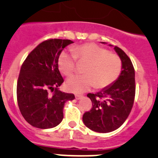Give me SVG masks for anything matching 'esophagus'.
Masks as SVG:
<instances>
[{"label":"esophagus","mask_w":158,"mask_h":158,"mask_svg":"<svg viewBox=\"0 0 158 158\" xmlns=\"http://www.w3.org/2000/svg\"><path fill=\"white\" fill-rule=\"evenodd\" d=\"M82 98V95H76V99H80V98Z\"/></svg>","instance_id":"1"}]
</instances>
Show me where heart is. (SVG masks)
I'll return each mask as SVG.
<instances>
[{
  "mask_svg": "<svg viewBox=\"0 0 158 158\" xmlns=\"http://www.w3.org/2000/svg\"><path fill=\"white\" fill-rule=\"evenodd\" d=\"M73 53L63 52L58 59L60 71L66 76L75 73L79 63H85L83 75L69 78L66 82L70 92L82 93L95 85L104 89L114 83L120 76L122 63L120 57L95 44H85L72 49Z\"/></svg>",
  "mask_w": 158,
  "mask_h": 158,
  "instance_id": "1",
  "label": "heart"
}]
</instances>
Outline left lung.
Here are the masks:
<instances>
[{"mask_svg":"<svg viewBox=\"0 0 158 158\" xmlns=\"http://www.w3.org/2000/svg\"><path fill=\"white\" fill-rule=\"evenodd\" d=\"M114 49L122 60L120 76L109 86L97 93L87 95L92 101V107L90 111L84 113L82 117L87 128L99 133H108L118 128L128 117L135 101V75L133 65L122 49L114 47Z\"/></svg>","mask_w":158,"mask_h":158,"instance_id":"1","label":"left lung"}]
</instances>
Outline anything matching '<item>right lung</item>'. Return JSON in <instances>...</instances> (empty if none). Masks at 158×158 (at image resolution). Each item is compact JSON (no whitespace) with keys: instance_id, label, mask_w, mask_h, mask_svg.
I'll use <instances>...</instances> for the list:
<instances>
[{"instance_id":"obj_1","label":"right lung","mask_w":158,"mask_h":158,"mask_svg":"<svg viewBox=\"0 0 158 158\" xmlns=\"http://www.w3.org/2000/svg\"><path fill=\"white\" fill-rule=\"evenodd\" d=\"M73 43L61 39L44 41L30 52L22 64L17 85V103L25 120L35 128L57 126L63 118L66 102L75 98L73 94L58 89L63 82L58 68L59 56Z\"/></svg>"}]
</instances>
